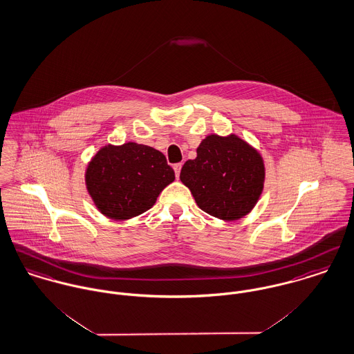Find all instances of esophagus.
I'll return each instance as SVG.
<instances>
[{"mask_svg": "<svg viewBox=\"0 0 354 354\" xmlns=\"http://www.w3.org/2000/svg\"><path fill=\"white\" fill-rule=\"evenodd\" d=\"M181 167H183V163H174L173 165V169H174V173H176V177L180 176V171H181Z\"/></svg>", "mask_w": 354, "mask_h": 354, "instance_id": "1", "label": "esophagus"}]
</instances>
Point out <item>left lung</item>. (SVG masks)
<instances>
[{
    "mask_svg": "<svg viewBox=\"0 0 354 354\" xmlns=\"http://www.w3.org/2000/svg\"><path fill=\"white\" fill-rule=\"evenodd\" d=\"M180 178L204 212L236 221L256 205L265 167L257 151L236 135H209L197 147V157L184 163Z\"/></svg>",
    "mask_w": 354,
    "mask_h": 354,
    "instance_id": "left-lung-1",
    "label": "left lung"
}]
</instances>
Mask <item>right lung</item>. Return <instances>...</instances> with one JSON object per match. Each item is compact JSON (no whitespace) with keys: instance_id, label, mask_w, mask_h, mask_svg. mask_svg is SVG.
Instances as JSON below:
<instances>
[{"instance_id":"obj_1","label":"right lung","mask_w":354,"mask_h":354,"mask_svg":"<svg viewBox=\"0 0 354 354\" xmlns=\"http://www.w3.org/2000/svg\"><path fill=\"white\" fill-rule=\"evenodd\" d=\"M85 178L98 211L126 221L150 209L176 177L161 151L129 142L102 147L88 165Z\"/></svg>"}]
</instances>
